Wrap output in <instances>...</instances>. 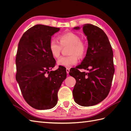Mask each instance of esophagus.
Returning <instances> with one entry per match:
<instances>
[{"instance_id": "34e87169", "label": "esophagus", "mask_w": 131, "mask_h": 131, "mask_svg": "<svg viewBox=\"0 0 131 131\" xmlns=\"http://www.w3.org/2000/svg\"><path fill=\"white\" fill-rule=\"evenodd\" d=\"M69 71H70V69L69 68H67L66 69V72H67V74H69Z\"/></svg>"}]
</instances>
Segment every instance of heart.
<instances>
[{
	"instance_id": "1",
	"label": "heart",
	"mask_w": 131,
	"mask_h": 131,
	"mask_svg": "<svg viewBox=\"0 0 131 131\" xmlns=\"http://www.w3.org/2000/svg\"><path fill=\"white\" fill-rule=\"evenodd\" d=\"M59 42L55 39H52L50 42L49 49L52 56L54 58L59 57L62 47L69 46V56L62 57L58 59L57 65L66 68L76 64L78 62V57H84L86 52L85 43L80 40V38L77 34L72 32H67L59 35Z\"/></svg>"
}]
</instances>
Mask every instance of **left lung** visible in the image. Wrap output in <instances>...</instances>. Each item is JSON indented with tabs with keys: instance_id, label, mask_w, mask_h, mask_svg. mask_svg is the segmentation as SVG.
I'll return each mask as SVG.
<instances>
[{
	"instance_id": "8db88e82",
	"label": "left lung",
	"mask_w": 131,
	"mask_h": 131,
	"mask_svg": "<svg viewBox=\"0 0 131 131\" xmlns=\"http://www.w3.org/2000/svg\"><path fill=\"white\" fill-rule=\"evenodd\" d=\"M73 29L79 30L80 27ZM82 30L88 41L86 56L69 75L76 80L73 90L74 101L81 106H90L100 103L109 94L115 72L113 52L108 38L102 29L85 24ZM78 69L87 70L89 73L80 72Z\"/></svg>"
}]
</instances>
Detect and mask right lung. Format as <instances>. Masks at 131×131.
Wrapping results in <instances>:
<instances>
[{
	"label": "right lung",
	"mask_w": 131,
	"mask_h": 131,
	"mask_svg": "<svg viewBox=\"0 0 131 131\" xmlns=\"http://www.w3.org/2000/svg\"><path fill=\"white\" fill-rule=\"evenodd\" d=\"M59 30L35 25L23 34L18 43L16 79L26 102L36 109H50L57 104L58 91L67 77L63 67L50 71L56 63L50 51V42Z\"/></svg>",
	"instance_id": "add662e5"
}]
</instances>
